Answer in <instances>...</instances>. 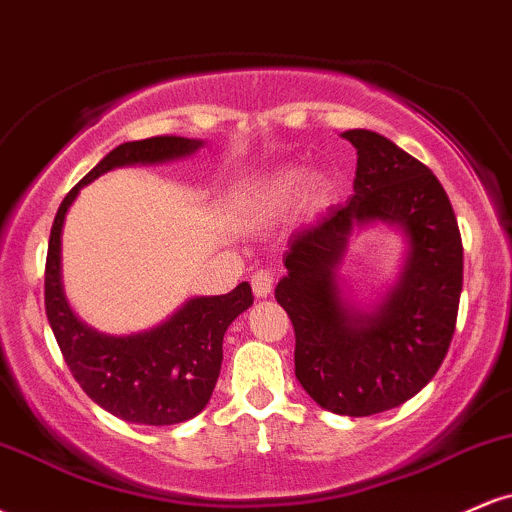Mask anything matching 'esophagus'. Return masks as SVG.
I'll return each mask as SVG.
<instances>
[{
    "label": "esophagus",
    "mask_w": 512,
    "mask_h": 512,
    "mask_svg": "<svg viewBox=\"0 0 512 512\" xmlns=\"http://www.w3.org/2000/svg\"><path fill=\"white\" fill-rule=\"evenodd\" d=\"M274 281L276 269H257V272L252 274V293H255L257 298H267L274 289Z\"/></svg>",
    "instance_id": "1"
}]
</instances>
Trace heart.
Listing matches in <instances>:
<instances>
[{"instance_id": "heart-1", "label": "heart", "mask_w": 512, "mask_h": 512, "mask_svg": "<svg viewBox=\"0 0 512 512\" xmlns=\"http://www.w3.org/2000/svg\"><path fill=\"white\" fill-rule=\"evenodd\" d=\"M298 182H301V173H296V170L276 175V178L264 182L262 187H257L252 192L248 202H245V209H248L252 219H264V216L276 214V211L284 209L293 199V195H296Z\"/></svg>"}]
</instances>
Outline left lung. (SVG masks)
Masks as SVG:
<instances>
[{
	"mask_svg": "<svg viewBox=\"0 0 512 512\" xmlns=\"http://www.w3.org/2000/svg\"><path fill=\"white\" fill-rule=\"evenodd\" d=\"M356 146L354 197L291 238L276 303L296 332V378L322 409L370 416L395 409L438 373L455 334L462 238L443 185L424 163L368 129ZM397 222L410 238L400 284L373 316L338 296L336 267L356 225Z\"/></svg>",
	"mask_w": 512,
	"mask_h": 512,
	"instance_id": "1",
	"label": "left lung"
}]
</instances>
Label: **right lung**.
I'll return each mask as SVG.
<instances>
[{"instance_id":"right-lung-1","label":"right lung","mask_w":512,"mask_h":512,"mask_svg":"<svg viewBox=\"0 0 512 512\" xmlns=\"http://www.w3.org/2000/svg\"><path fill=\"white\" fill-rule=\"evenodd\" d=\"M202 142L163 137L120 144L79 185L69 190L57 209L45 262V313L60 344L62 358L98 407L132 424L170 426L192 419L207 407L221 373L223 334L252 305L248 281L223 296L192 298L151 332L132 337H105L76 320L62 291V223L79 190L117 166L161 163L190 156Z\"/></svg>"}]
</instances>
